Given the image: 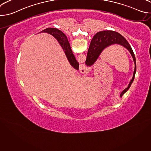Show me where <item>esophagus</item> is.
Segmentation results:
<instances>
[{
    "label": "esophagus",
    "instance_id": "1",
    "mask_svg": "<svg viewBox=\"0 0 151 151\" xmlns=\"http://www.w3.org/2000/svg\"><path fill=\"white\" fill-rule=\"evenodd\" d=\"M80 70L81 72V73H87L88 71V68L87 67V66L85 65H83L81 67V69H80Z\"/></svg>",
    "mask_w": 151,
    "mask_h": 151
}]
</instances>
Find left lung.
Returning a JSON list of instances; mask_svg holds the SVG:
<instances>
[{"mask_svg": "<svg viewBox=\"0 0 151 151\" xmlns=\"http://www.w3.org/2000/svg\"><path fill=\"white\" fill-rule=\"evenodd\" d=\"M114 44H119L127 48L129 52H130L135 64L133 78L131 80L130 83H129L128 87L121 93L120 96L122 97V95L126 91H127L129 88L130 87L132 83L134 81L136 72V61L135 55L130 45L129 44V43L124 37H123L119 33L115 31L106 30L97 33L91 41L88 50L87 59H86L85 61V64L87 66H91L93 65L94 63L96 61L100 56L101 52L107 47Z\"/></svg>", "mask_w": 151, "mask_h": 151, "instance_id": "8db88e82", "label": "left lung"}]
</instances>
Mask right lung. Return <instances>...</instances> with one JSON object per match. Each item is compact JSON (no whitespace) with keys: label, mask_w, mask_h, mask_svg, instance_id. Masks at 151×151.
Segmentation results:
<instances>
[{"label":"right lung","mask_w":151,"mask_h":151,"mask_svg":"<svg viewBox=\"0 0 151 151\" xmlns=\"http://www.w3.org/2000/svg\"><path fill=\"white\" fill-rule=\"evenodd\" d=\"M42 32L48 33L52 35L58 40L62 48L63 49L64 52H65V54L71 65L75 69L78 70L79 66V63L76 60L75 55L72 51L68 39L66 36L63 33V32L55 28H47L46 29H44V30H42L40 33Z\"/></svg>","instance_id":"1"}]
</instances>
